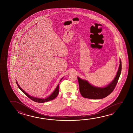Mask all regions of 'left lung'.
I'll return each instance as SVG.
<instances>
[{
    "instance_id": "8db88e82",
    "label": "left lung",
    "mask_w": 133,
    "mask_h": 133,
    "mask_svg": "<svg viewBox=\"0 0 133 133\" xmlns=\"http://www.w3.org/2000/svg\"><path fill=\"white\" fill-rule=\"evenodd\" d=\"M122 71V61L120 60V65L116 76L113 80L104 87H97L89 83L87 81L77 77L79 90L81 95L84 98L92 99H101L111 94L117 83Z\"/></svg>"
}]
</instances>
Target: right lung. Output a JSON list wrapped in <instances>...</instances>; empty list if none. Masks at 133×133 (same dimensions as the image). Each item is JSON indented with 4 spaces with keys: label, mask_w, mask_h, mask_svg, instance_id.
Segmentation results:
<instances>
[{
    "label": "right lung",
    "mask_w": 133,
    "mask_h": 133,
    "mask_svg": "<svg viewBox=\"0 0 133 133\" xmlns=\"http://www.w3.org/2000/svg\"><path fill=\"white\" fill-rule=\"evenodd\" d=\"M63 78V77L61 79V80H60V82H61ZM16 83L17 84L18 87L19 88V89L22 91V92H23L27 97H28L29 98L31 99V100H32L35 102H39V103H44V102H47L49 101L52 100L53 99H54L55 98L57 97V96L59 93V84H58L56 88L54 90V91L52 93L50 94V96H48L47 97L45 98H37V97H33V96L29 95V94H27L26 92H25V91H24V90L20 87L19 85H18V82L17 81H16Z\"/></svg>",
    "instance_id": "obj_1"
}]
</instances>
